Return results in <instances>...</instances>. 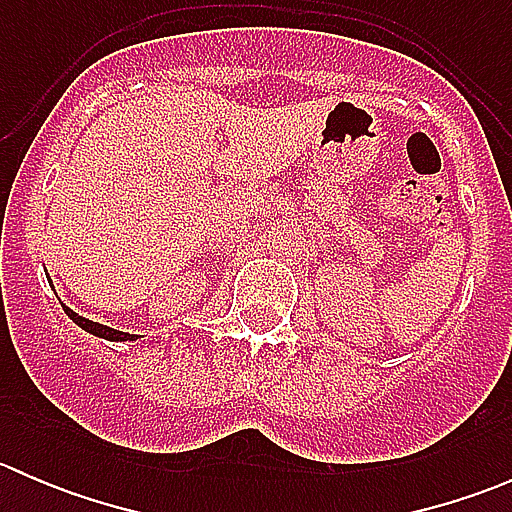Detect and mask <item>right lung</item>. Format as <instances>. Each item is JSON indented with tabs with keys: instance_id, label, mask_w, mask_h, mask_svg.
<instances>
[{
	"instance_id": "1",
	"label": "right lung",
	"mask_w": 512,
	"mask_h": 512,
	"mask_svg": "<svg viewBox=\"0 0 512 512\" xmlns=\"http://www.w3.org/2000/svg\"><path fill=\"white\" fill-rule=\"evenodd\" d=\"M64 312L69 314V317L74 319V322L79 324L81 329H86V332H89V334H96V337L111 339V342H133V339H138L136 334L118 332V329L106 327V324H98V322H91V319H86V317H79V314H76L74 309H69V307H64Z\"/></svg>"
}]
</instances>
